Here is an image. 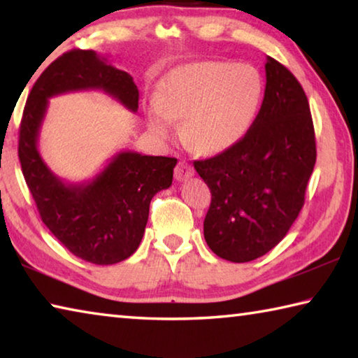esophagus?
Here are the masks:
<instances>
[{
  "mask_svg": "<svg viewBox=\"0 0 358 358\" xmlns=\"http://www.w3.org/2000/svg\"><path fill=\"white\" fill-rule=\"evenodd\" d=\"M192 175H194V169L189 162L186 161H181L177 166V169H175V178L178 181H186L187 178H191Z\"/></svg>",
  "mask_w": 358,
  "mask_h": 358,
  "instance_id": "esophagus-1",
  "label": "esophagus"
}]
</instances>
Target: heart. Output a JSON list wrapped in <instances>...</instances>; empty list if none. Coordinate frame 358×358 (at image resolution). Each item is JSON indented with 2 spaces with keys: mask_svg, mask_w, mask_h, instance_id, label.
<instances>
[{
  "mask_svg": "<svg viewBox=\"0 0 358 358\" xmlns=\"http://www.w3.org/2000/svg\"><path fill=\"white\" fill-rule=\"evenodd\" d=\"M262 98V77L250 64L191 63L162 77L147 123L153 134L169 138L177 131V118H185L186 142L201 153L221 155L248 136Z\"/></svg>",
  "mask_w": 358,
  "mask_h": 358,
  "instance_id": "1",
  "label": "heart"
}]
</instances>
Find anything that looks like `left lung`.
Wrapping results in <instances>:
<instances>
[{
	"mask_svg": "<svg viewBox=\"0 0 358 358\" xmlns=\"http://www.w3.org/2000/svg\"><path fill=\"white\" fill-rule=\"evenodd\" d=\"M265 76L262 107L248 136L229 151L194 161L211 192L205 241L216 256L237 264L264 256L286 237L316 164V137L301 85L270 57Z\"/></svg>",
	"mask_w": 358,
	"mask_h": 358,
	"instance_id": "obj_1",
	"label": "left lung"
}]
</instances>
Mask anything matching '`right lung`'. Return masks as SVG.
Returning <instances> with one entry per match:
<instances>
[{
    "mask_svg": "<svg viewBox=\"0 0 358 358\" xmlns=\"http://www.w3.org/2000/svg\"><path fill=\"white\" fill-rule=\"evenodd\" d=\"M102 90L137 112L138 90L128 72L93 50H71L57 58L33 85L23 110L19 159L42 222L74 254L96 265L128 259L141 245L156 192L172 185L175 157L120 151L93 180L64 183L38 150L39 131L53 96Z\"/></svg>",
    "mask_w": 358,
    "mask_h": 358,
    "instance_id": "right-lung-1",
    "label": "right lung"
}]
</instances>
